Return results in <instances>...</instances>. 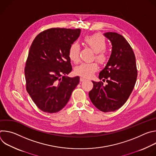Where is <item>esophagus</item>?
I'll return each instance as SVG.
<instances>
[{"label": "esophagus", "instance_id": "obj_1", "mask_svg": "<svg viewBox=\"0 0 156 156\" xmlns=\"http://www.w3.org/2000/svg\"><path fill=\"white\" fill-rule=\"evenodd\" d=\"M86 79H85V78H84V77H80V81H84V80H85Z\"/></svg>", "mask_w": 156, "mask_h": 156}]
</instances>
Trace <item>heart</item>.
<instances>
[{
  "instance_id": "b5f03b06",
  "label": "heart",
  "mask_w": 156,
  "mask_h": 156,
  "mask_svg": "<svg viewBox=\"0 0 156 156\" xmlns=\"http://www.w3.org/2000/svg\"><path fill=\"white\" fill-rule=\"evenodd\" d=\"M84 42L90 46L95 52V59L101 64H104L107 62V55L105 51L107 48V41L104 36L99 33H94L86 35L84 37ZM79 44L76 42L72 43L69 49V56L72 61L78 63L80 61ZM98 70V65L96 62L83 63L76 66L75 73L84 78L91 77Z\"/></svg>"
}]
</instances>
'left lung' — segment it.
Here are the masks:
<instances>
[{
    "label": "left lung",
    "mask_w": 156,
    "mask_h": 156,
    "mask_svg": "<svg viewBox=\"0 0 156 156\" xmlns=\"http://www.w3.org/2000/svg\"><path fill=\"white\" fill-rule=\"evenodd\" d=\"M112 45L105 67L99 73L103 82L92 81L93 87L89 96L94 106L104 112H114L128 100L135 87L138 72L135 55L125 37L117 33H104Z\"/></svg>",
    "instance_id": "obj_1"
}]
</instances>
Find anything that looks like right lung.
<instances>
[{"label":"right lung","mask_w":156,"mask_h":156,"mask_svg":"<svg viewBox=\"0 0 156 156\" xmlns=\"http://www.w3.org/2000/svg\"><path fill=\"white\" fill-rule=\"evenodd\" d=\"M81 30L51 28L33 40L25 67L27 91L36 106L47 113H56L69 102L80 77L66 75L72 70L70 46Z\"/></svg>","instance_id":"add662e5"}]
</instances>
